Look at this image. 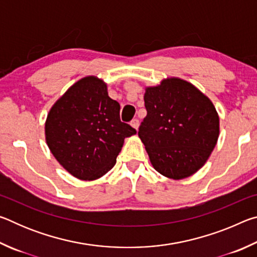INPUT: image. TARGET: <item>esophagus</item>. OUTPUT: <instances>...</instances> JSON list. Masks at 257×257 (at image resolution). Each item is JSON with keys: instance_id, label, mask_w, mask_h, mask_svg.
I'll return each instance as SVG.
<instances>
[{"instance_id": "34e87169", "label": "esophagus", "mask_w": 257, "mask_h": 257, "mask_svg": "<svg viewBox=\"0 0 257 257\" xmlns=\"http://www.w3.org/2000/svg\"><path fill=\"white\" fill-rule=\"evenodd\" d=\"M130 124H132V127L133 128H135V129H138V127H139V120L138 119H134L132 122H130Z\"/></svg>"}]
</instances>
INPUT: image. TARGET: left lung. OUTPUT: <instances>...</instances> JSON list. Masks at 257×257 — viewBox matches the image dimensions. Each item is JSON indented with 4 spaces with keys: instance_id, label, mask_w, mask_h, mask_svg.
Instances as JSON below:
<instances>
[{
    "instance_id": "8db88e82",
    "label": "left lung",
    "mask_w": 257,
    "mask_h": 257,
    "mask_svg": "<svg viewBox=\"0 0 257 257\" xmlns=\"http://www.w3.org/2000/svg\"><path fill=\"white\" fill-rule=\"evenodd\" d=\"M147 115L138 136L156 171L179 180L201 169L216 145L220 120L211 99L190 82L167 78L145 88Z\"/></svg>"
}]
</instances>
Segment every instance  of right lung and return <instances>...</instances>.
Wrapping results in <instances>:
<instances>
[{"instance_id":"1","label":"right lung","mask_w":257,"mask_h":257,"mask_svg":"<svg viewBox=\"0 0 257 257\" xmlns=\"http://www.w3.org/2000/svg\"><path fill=\"white\" fill-rule=\"evenodd\" d=\"M137 132L121 122L120 104L102 79L88 76L75 82L47 114L45 139L51 153L80 180H95L114 167L124 138Z\"/></svg>"}]
</instances>
